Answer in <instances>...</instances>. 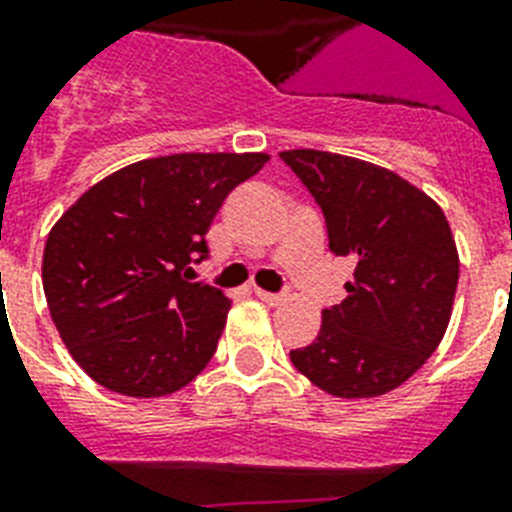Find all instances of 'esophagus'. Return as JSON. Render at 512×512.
<instances>
[{"label":"esophagus","mask_w":512,"mask_h":512,"mask_svg":"<svg viewBox=\"0 0 512 512\" xmlns=\"http://www.w3.org/2000/svg\"><path fill=\"white\" fill-rule=\"evenodd\" d=\"M255 294L263 299V302H268V305H281L286 299V292H265V289H255Z\"/></svg>","instance_id":"obj_1"}]
</instances>
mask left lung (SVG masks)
<instances>
[{
  "label": "left lung",
  "mask_w": 512,
  "mask_h": 512,
  "mask_svg": "<svg viewBox=\"0 0 512 512\" xmlns=\"http://www.w3.org/2000/svg\"><path fill=\"white\" fill-rule=\"evenodd\" d=\"M326 220L328 249L352 257L347 299L289 352L294 368L334 397H378L439 347L458 289V249L442 207L386 168L318 149L281 152Z\"/></svg>",
  "instance_id": "obj_1"
}]
</instances>
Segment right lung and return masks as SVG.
Masks as SVG:
<instances>
[{"label":"right lung","instance_id":"add662e5","mask_svg":"<svg viewBox=\"0 0 512 512\" xmlns=\"http://www.w3.org/2000/svg\"><path fill=\"white\" fill-rule=\"evenodd\" d=\"M268 155L155 157L91 186L49 231L44 294L73 360L126 397L178 392L215 355L231 299L189 281L223 199Z\"/></svg>","mask_w":512,"mask_h":512}]
</instances>
